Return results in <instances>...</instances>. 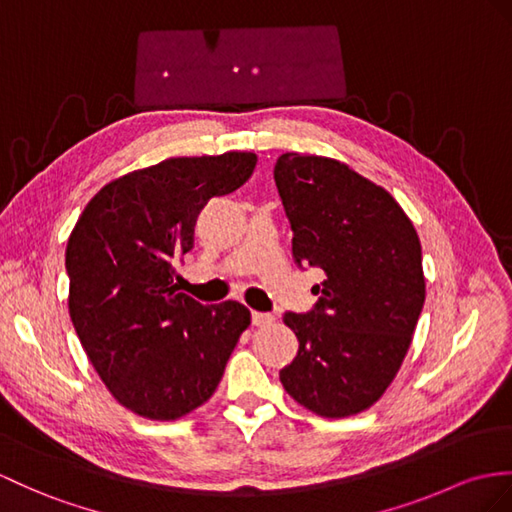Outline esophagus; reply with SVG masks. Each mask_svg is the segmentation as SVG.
Here are the masks:
<instances>
[{"label":"esophagus","instance_id":"esophagus-1","mask_svg":"<svg viewBox=\"0 0 512 512\" xmlns=\"http://www.w3.org/2000/svg\"><path fill=\"white\" fill-rule=\"evenodd\" d=\"M276 321V317H273L271 313H252V323L254 326H258V328H263V326H271V323Z\"/></svg>","mask_w":512,"mask_h":512}]
</instances>
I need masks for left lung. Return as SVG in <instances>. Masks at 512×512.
<instances>
[{
  "mask_svg": "<svg viewBox=\"0 0 512 512\" xmlns=\"http://www.w3.org/2000/svg\"><path fill=\"white\" fill-rule=\"evenodd\" d=\"M299 269L326 280L308 313H284L299 350L280 371L321 417L376 404L400 369L426 299L421 243L400 204L332 158L286 152L273 167Z\"/></svg>",
  "mask_w": 512,
  "mask_h": 512,
  "instance_id": "8db88e82",
  "label": "left lung"
}]
</instances>
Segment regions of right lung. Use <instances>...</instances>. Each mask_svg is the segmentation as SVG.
<instances>
[{
  "label": "right lung",
  "instance_id": "right-lung-1",
  "mask_svg": "<svg viewBox=\"0 0 512 512\" xmlns=\"http://www.w3.org/2000/svg\"><path fill=\"white\" fill-rule=\"evenodd\" d=\"M256 154L169 158L106 184L73 228L69 315L115 400L149 419H178L215 393L249 326L239 302L178 293L173 260L193 249L199 210L239 189Z\"/></svg>",
  "mask_w": 512,
  "mask_h": 512
}]
</instances>
